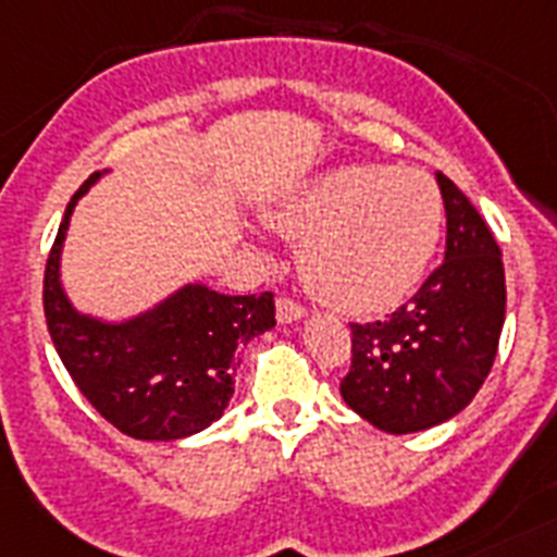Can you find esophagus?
I'll use <instances>...</instances> for the list:
<instances>
[{"label":"esophagus","mask_w":557,"mask_h":557,"mask_svg":"<svg viewBox=\"0 0 557 557\" xmlns=\"http://www.w3.org/2000/svg\"><path fill=\"white\" fill-rule=\"evenodd\" d=\"M306 318V309L292 297H280L277 300V320L280 323H294V320Z\"/></svg>","instance_id":"1"}]
</instances>
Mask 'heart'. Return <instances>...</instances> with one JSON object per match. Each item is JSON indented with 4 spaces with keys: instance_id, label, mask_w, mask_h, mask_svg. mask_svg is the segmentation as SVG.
<instances>
[{
    "instance_id": "b5f03b06",
    "label": "heart",
    "mask_w": 557,
    "mask_h": 557,
    "mask_svg": "<svg viewBox=\"0 0 557 557\" xmlns=\"http://www.w3.org/2000/svg\"><path fill=\"white\" fill-rule=\"evenodd\" d=\"M269 223L302 243V280L320 300L374 314L426 274L443 234V200L420 171L343 165L274 208Z\"/></svg>"
}]
</instances>
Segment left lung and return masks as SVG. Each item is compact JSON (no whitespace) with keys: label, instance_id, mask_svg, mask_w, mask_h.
I'll list each match as a JSON object with an SVG mask.
<instances>
[{"label":"left lung","instance_id":"left-lung-1","mask_svg":"<svg viewBox=\"0 0 557 557\" xmlns=\"http://www.w3.org/2000/svg\"><path fill=\"white\" fill-rule=\"evenodd\" d=\"M446 255L392 318L351 323L341 395L388 435H409L472 404L498 355L506 318L500 248L467 194L437 174Z\"/></svg>","mask_w":557,"mask_h":557}]
</instances>
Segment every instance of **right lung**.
Segmentation results:
<instances>
[{
    "instance_id": "1",
    "label": "right lung",
    "mask_w": 557,
    "mask_h": 557,
    "mask_svg": "<svg viewBox=\"0 0 557 557\" xmlns=\"http://www.w3.org/2000/svg\"><path fill=\"white\" fill-rule=\"evenodd\" d=\"M71 197L45 263V320L71 381L94 409L137 441H180L211 426L234 395L237 349L269 332L274 294H228L185 286L157 309L102 323L67 302L59 283V255L76 200Z\"/></svg>"
}]
</instances>
